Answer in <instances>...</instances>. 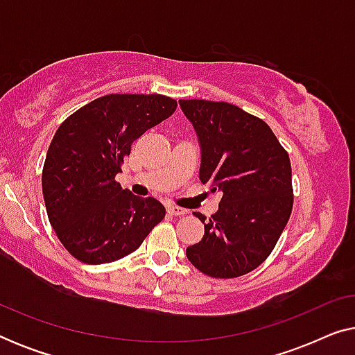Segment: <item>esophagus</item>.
<instances>
[{
	"label": "esophagus",
	"mask_w": 355,
	"mask_h": 355,
	"mask_svg": "<svg viewBox=\"0 0 355 355\" xmlns=\"http://www.w3.org/2000/svg\"><path fill=\"white\" fill-rule=\"evenodd\" d=\"M168 213H169V215H173V216H182V215H186L187 210H184V208L176 207V205H169Z\"/></svg>",
	"instance_id": "esophagus-1"
}]
</instances>
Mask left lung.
<instances>
[{"label":"left lung","mask_w":355,"mask_h":355,"mask_svg":"<svg viewBox=\"0 0 355 355\" xmlns=\"http://www.w3.org/2000/svg\"><path fill=\"white\" fill-rule=\"evenodd\" d=\"M200 145V178L220 192L218 211L186 255L202 273L237 278L263 263L293 211L288 152L270 125L225 101L179 100Z\"/></svg>","instance_id":"left-lung-1"}]
</instances>
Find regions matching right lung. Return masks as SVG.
Returning a JSON list of instances; mask_svg holds the SVG:
<instances>
[{"mask_svg":"<svg viewBox=\"0 0 355 355\" xmlns=\"http://www.w3.org/2000/svg\"><path fill=\"white\" fill-rule=\"evenodd\" d=\"M176 106L164 95L111 94L58 128L43 164V198L58 239L77 260L101 265L132 254L166 215L157 198L132 196L114 176L134 140Z\"/></svg>","mask_w":355,"mask_h":355,"instance_id":"right-lung-1","label":"right lung"}]
</instances>
